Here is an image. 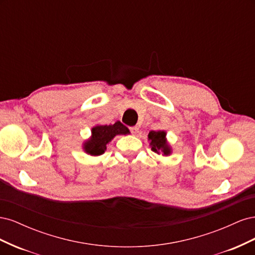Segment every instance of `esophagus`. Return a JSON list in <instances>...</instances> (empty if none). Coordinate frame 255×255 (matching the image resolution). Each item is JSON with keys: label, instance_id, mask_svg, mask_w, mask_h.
I'll list each match as a JSON object with an SVG mask.
<instances>
[{"label": "esophagus", "instance_id": "34e87169", "mask_svg": "<svg viewBox=\"0 0 255 255\" xmlns=\"http://www.w3.org/2000/svg\"><path fill=\"white\" fill-rule=\"evenodd\" d=\"M129 130H130V133H132V134H137L138 130H139V128H138V127H132V128H129Z\"/></svg>", "mask_w": 255, "mask_h": 255}]
</instances>
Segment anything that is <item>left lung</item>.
Here are the masks:
<instances>
[{
    "label": "left lung",
    "instance_id": "left-lung-1",
    "mask_svg": "<svg viewBox=\"0 0 255 255\" xmlns=\"http://www.w3.org/2000/svg\"><path fill=\"white\" fill-rule=\"evenodd\" d=\"M166 133L164 130H158V132H155V130H151L149 133V139L151 140L150 144L152 145V150L154 152H159L161 151L165 155H168L170 154V148H169L167 142H166Z\"/></svg>",
    "mask_w": 255,
    "mask_h": 255
}]
</instances>
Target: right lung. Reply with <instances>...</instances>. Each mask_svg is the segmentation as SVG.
<instances>
[{
	"label": "right lung",
	"instance_id": "obj_1",
	"mask_svg": "<svg viewBox=\"0 0 255 255\" xmlns=\"http://www.w3.org/2000/svg\"><path fill=\"white\" fill-rule=\"evenodd\" d=\"M128 128L121 122H116L113 126H98L92 128V137L85 143L84 149L90 155H101L106 150V144L109 143L116 135L127 134Z\"/></svg>",
	"mask_w": 255,
	"mask_h": 255
}]
</instances>
